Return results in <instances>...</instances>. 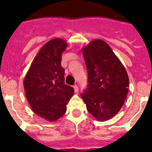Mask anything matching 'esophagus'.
I'll list each match as a JSON object with an SVG mask.
<instances>
[{
    "label": "esophagus",
    "instance_id": "obj_1",
    "mask_svg": "<svg viewBox=\"0 0 152 152\" xmlns=\"http://www.w3.org/2000/svg\"><path fill=\"white\" fill-rule=\"evenodd\" d=\"M73 88H74V90H75V93H78V91H79V88H78V86H73Z\"/></svg>",
    "mask_w": 152,
    "mask_h": 152
}]
</instances>
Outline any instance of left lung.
<instances>
[{
  "label": "left lung",
  "instance_id": "1",
  "mask_svg": "<svg viewBox=\"0 0 152 152\" xmlns=\"http://www.w3.org/2000/svg\"><path fill=\"white\" fill-rule=\"evenodd\" d=\"M88 71V89L81 94L88 112L99 121H107L120 112L127 99V72L112 48L95 39L82 48Z\"/></svg>",
  "mask_w": 152,
  "mask_h": 152
}]
</instances>
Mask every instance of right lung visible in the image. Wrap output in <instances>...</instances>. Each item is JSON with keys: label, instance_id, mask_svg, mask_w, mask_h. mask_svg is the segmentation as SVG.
<instances>
[{"label": "right lung", "instance_id": "1", "mask_svg": "<svg viewBox=\"0 0 152 152\" xmlns=\"http://www.w3.org/2000/svg\"><path fill=\"white\" fill-rule=\"evenodd\" d=\"M67 42L53 38L40 48L23 80L26 99L35 114L49 122L57 121L66 113V104L74 94L65 85L62 53Z\"/></svg>", "mask_w": 152, "mask_h": 152}]
</instances>
